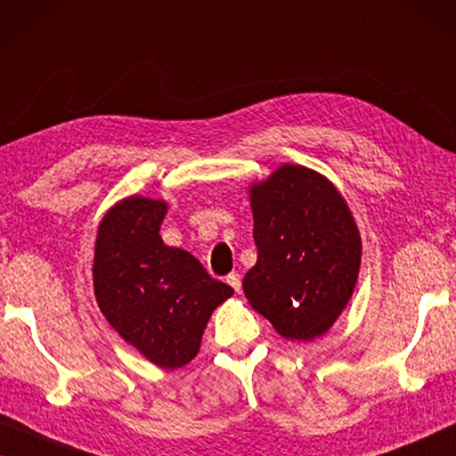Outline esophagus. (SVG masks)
<instances>
[{
  "label": "esophagus",
  "mask_w": 456,
  "mask_h": 456,
  "mask_svg": "<svg viewBox=\"0 0 456 456\" xmlns=\"http://www.w3.org/2000/svg\"><path fill=\"white\" fill-rule=\"evenodd\" d=\"M227 283L233 287V289L240 293V289H241V277L237 273H231V274H227Z\"/></svg>",
  "instance_id": "34e87169"
}]
</instances>
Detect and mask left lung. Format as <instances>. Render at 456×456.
Masks as SVG:
<instances>
[{
  "label": "left lung",
  "instance_id": "obj_1",
  "mask_svg": "<svg viewBox=\"0 0 456 456\" xmlns=\"http://www.w3.org/2000/svg\"><path fill=\"white\" fill-rule=\"evenodd\" d=\"M258 260L243 277L249 305L287 341L326 335L354 295L362 235L337 185L285 163L248 188Z\"/></svg>",
  "mask_w": 456,
  "mask_h": 456
}]
</instances>
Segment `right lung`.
<instances>
[{
	"label": "right lung",
	"instance_id": "1",
	"mask_svg": "<svg viewBox=\"0 0 456 456\" xmlns=\"http://www.w3.org/2000/svg\"><path fill=\"white\" fill-rule=\"evenodd\" d=\"M169 204L146 196L115 202L99 223L93 287L99 310L124 341L163 370L198 355L204 329L229 285L159 235Z\"/></svg>",
	"mask_w": 456,
	"mask_h": 456
}]
</instances>
